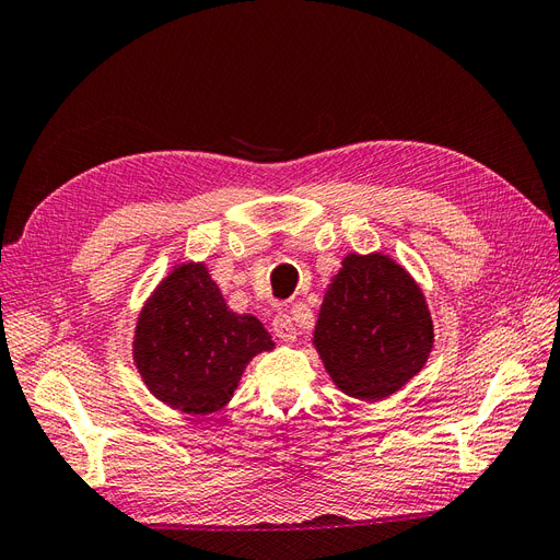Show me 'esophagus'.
Returning a JSON list of instances; mask_svg holds the SVG:
<instances>
[{"instance_id":"esophagus-1","label":"esophagus","mask_w":560,"mask_h":560,"mask_svg":"<svg viewBox=\"0 0 560 560\" xmlns=\"http://www.w3.org/2000/svg\"><path fill=\"white\" fill-rule=\"evenodd\" d=\"M273 331H276V336L280 338V341H284V343H294L296 341V327H294L292 317L287 315V313L276 315Z\"/></svg>"}]
</instances>
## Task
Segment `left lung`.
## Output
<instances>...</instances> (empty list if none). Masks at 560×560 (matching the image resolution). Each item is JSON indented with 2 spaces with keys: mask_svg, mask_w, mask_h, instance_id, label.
Segmentation results:
<instances>
[{
  "mask_svg": "<svg viewBox=\"0 0 560 560\" xmlns=\"http://www.w3.org/2000/svg\"><path fill=\"white\" fill-rule=\"evenodd\" d=\"M432 315L409 270L383 252L343 257L317 313L313 346L341 393L381 401L425 366Z\"/></svg>",
  "mask_w": 560,
  "mask_h": 560,
  "instance_id": "obj_1",
  "label": "left lung"
}]
</instances>
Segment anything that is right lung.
Wrapping results in <instances>:
<instances>
[{"instance_id":"add662e5","label":"right lung","mask_w":560,"mask_h":560,"mask_svg":"<svg viewBox=\"0 0 560 560\" xmlns=\"http://www.w3.org/2000/svg\"><path fill=\"white\" fill-rule=\"evenodd\" d=\"M254 315L233 313L206 264H177L138 317L132 360L147 389L165 406L208 416L231 401L245 366L273 350Z\"/></svg>"}]
</instances>
